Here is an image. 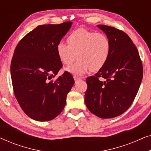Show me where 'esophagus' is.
Instances as JSON below:
<instances>
[{
  "mask_svg": "<svg viewBox=\"0 0 151 151\" xmlns=\"http://www.w3.org/2000/svg\"><path fill=\"white\" fill-rule=\"evenodd\" d=\"M73 78H74V80H75V82H78V80H80L82 79V78L78 77V76H74Z\"/></svg>",
  "mask_w": 151,
  "mask_h": 151,
  "instance_id": "obj_1",
  "label": "esophagus"
}]
</instances>
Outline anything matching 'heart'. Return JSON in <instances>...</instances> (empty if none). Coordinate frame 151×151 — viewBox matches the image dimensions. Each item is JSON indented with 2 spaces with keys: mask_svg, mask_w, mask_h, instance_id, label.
<instances>
[{
  "mask_svg": "<svg viewBox=\"0 0 151 151\" xmlns=\"http://www.w3.org/2000/svg\"><path fill=\"white\" fill-rule=\"evenodd\" d=\"M68 45L63 42L56 47L57 54L64 65H71L78 58V60L68 68L72 73L81 76L91 69L98 71L105 65L110 56L111 41L104 34L79 28L67 38Z\"/></svg>",
  "mask_w": 151,
  "mask_h": 151,
  "instance_id": "obj_1",
  "label": "heart"
}]
</instances>
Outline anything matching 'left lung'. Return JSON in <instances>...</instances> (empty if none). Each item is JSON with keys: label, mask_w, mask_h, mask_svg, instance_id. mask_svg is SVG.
Instances as JSON below:
<instances>
[{"label": "left lung", "mask_w": 151, "mask_h": 151, "mask_svg": "<svg viewBox=\"0 0 151 151\" xmlns=\"http://www.w3.org/2000/svg\"><path fill=\"white\" fill-rule=\"evenodd\" d=\"M98 27L110 40L111 50L104 67L86 79L84 101L93 114L112 118L131 106L143 78V66L137 47L125 32L113 27Z\"/></svg>", "instance_id": "left-lung-1"}]
</instances>
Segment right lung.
I'll use <instances>...</instances> for the list:
<instances>
[{
	"instance_id": "add662e5",
	"label": "right lung",
	"mask_w": 151,
	"mask_h": 151,
	"mask_svg": "<svg viewBox=\"0 0 151 151\" xmlns=\"http://www.w3.org/2000/svg\"><path fill=\"white\" fill-rule=\"evenodd\" d=\"M71 24L68 21L39 25L24 36L14 50L11 63L14 96L22 111L35 120L57 117L74 84L67 71L53 80L63 67L56 47Z\"/></svg>"
}]
</instances>
